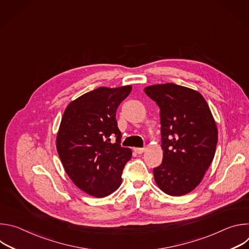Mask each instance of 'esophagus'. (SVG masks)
<instances>
[{
  "mask_svg": "<svg viewBox=\"0 0 249 249\" xmlns=\"http://www.w3.org/2000/svg\"><path fill=\"white\" fill-rule=\"evenodd\" d=\"M134 151L137 153V154H143L145 152V148H135Z\"/></svg>",
  "mask_w": 249,
  "mask_h": 249,
  "instance_id": "esophagus-1",
  "label": "esophagus"
}]
</instances>
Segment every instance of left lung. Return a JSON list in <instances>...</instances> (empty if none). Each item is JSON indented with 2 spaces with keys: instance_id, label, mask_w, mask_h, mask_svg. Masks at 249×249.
I'll return each mask as SVG.
<instances>
[{
  "instance_id": "1",
  "label": "left lung",
  "mask_w": 249,
  "mask_h": 249,
  "mask_svg": "<svg viewBox=\"0 0 249 249\" xmlns=\"http://www.w3.org/2000/svg\"><path fill=\"white\" fill-rule=\"evenodd\" d=\"M144 91L160 109L162 162L154 168L161 191L182 196L202 181L214 160L218 128L200 92L167 83L146 87Z\"/></svg>"
}]
</instances>
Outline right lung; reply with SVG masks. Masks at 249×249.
Wrapping results in <instances>:
<instances>
[{
	"label": "right lung",
	"mask_w": 249,
	"mask_h": 249,
	"mask_svg": "<svg viewBox=\"0 0 249 249\" xmlns=\"http://www.w3.org/2000/svg\"><path fill=\"white\" fill-rule=\"evenodd\" d=\"M131 86L100 87L71 101L63 114L56 139L59 158L77 187L96 198L116 191L122 171L132 157L123 148L116 110L130 94ZM115 136L114 143L111 139Z\"/></svg>",
	"instance_id": "add662e5"
}]
</instances>
